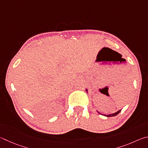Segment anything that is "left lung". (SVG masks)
<instances>
[{"label": "left lung", "instance_id": "obj_1", "mask_svg": "<svg viewBox=\"0 0 148 148\" xmlns=\"http://www.w3.org/2000/svg\"><path fill=\"white\" fill-rule=\"evenodd\" d=\"M85 90H86V92H87V93H88V90H87V88H86L85 89ZM121 111V110H119V111H118L117 112H114V113H112V114H103L104 116H107V117H111V116H116V115H117L119 113V112ZM97 112H98V113H100V114H101L100 112H99L98 111H97ZM102 115H103V114H101Z\"/></svg>", "mask_w": 148, "mask_h": 148}]
</instances>
